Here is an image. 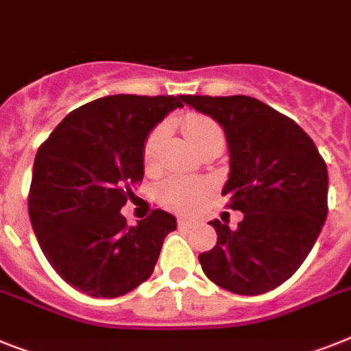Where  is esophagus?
<instances>
[{"label":"esophagus","mask_w":351,"mask_h":351,"mask_svg":"<svg viewBox=\"0 0 351 351\" xmlns=\"http://www.w3.org/2000/svg\"><path fill=\"white\" fill-rule=\"evenodd\" d=\"M196 225V221L189 219V217H178V226L180 228H193Z\"/></svg>","instance_id":"obj_1"}]
</instances>
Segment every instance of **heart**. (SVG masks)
I'll return each instance as SVG.
<instances>
[{
    "label": "heart",
    "mask_w": 351,
    "mask_h": 351,
    "mask_svg": "<svg viewBox=\"0 0 351 351\" xmlns=\"http://www.w3.org/2000/svg\"><path fill=\"white\" fill-rule=\"evenodd\" d=\"M182 126L194 148H202L203 144L212 139L225 141L223 128L212 117L202 112H189L182 119ZM166 135V126H155L148 134L143 146V164L146 169L157 167L160 158L162 141ZM212 191V185L205 180L187 178V176H169L157 185L155 196L158 202L169 210L175 212H193L203 203Z\"/></svg>",
    "instance_id": "b5f03b06"
}]
</instances>
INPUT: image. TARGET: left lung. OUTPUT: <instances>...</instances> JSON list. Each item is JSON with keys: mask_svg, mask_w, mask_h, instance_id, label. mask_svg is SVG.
I'll return each instance as SVG.
<instances>
[{"mask_svg": "<svg viewBox=\"0 0 351 351\" xmlns=\"http://www.w3.org/2000/svg\"><path fill=\"white\" fill-rule=\"evenodd\" d=\"M223 126L230 149L226 207L244 214L232 230L210 221L217 243L199 253L203 273L235 294H262L296 273L328 212V173L314 141L250 96H182Z\"/></svg>", "mask_w": 351, "mask_h": 351, "instance_id": "8db88e82", "label": "left lung"}]
</instances>
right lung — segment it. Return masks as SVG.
Wrapping results in <instances>:
<instances>
[{
    "instance_id": "obj_1",
    "label": "right lung",
    "mask_w": 351,
    "mask_h": 351,
    "mask_svg": "<svg viewBox=\"0 0 351 351\" xmlns=\"http://www.w3.org/2000/svg\"><path fill=\"white\" fill-rule=\"evenodd\" d=\"M182 96L116 94L69 112L37 149L28 214L51 267L94 298H117L152 276L176 219L160 208L121 216L143 182V146Z\"/></svg>"
}]
</instances>
